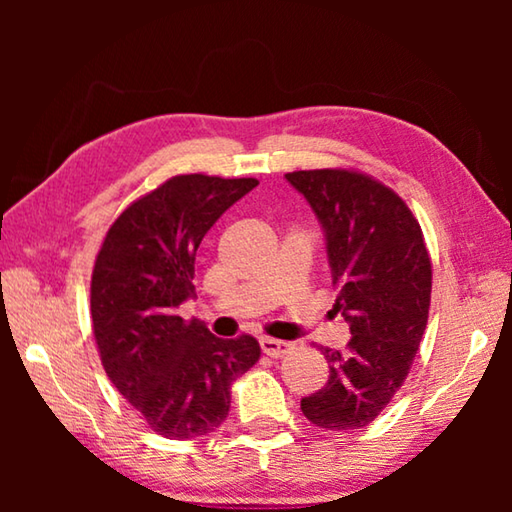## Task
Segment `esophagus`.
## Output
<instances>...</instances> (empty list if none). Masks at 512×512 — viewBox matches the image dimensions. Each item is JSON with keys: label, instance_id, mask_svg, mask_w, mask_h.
I'll return each mask as SVG.
<instances>
[{"label": "esophagus", "instance_id": "34e87169", "mask_svg": "<svg viewBox=\"0 0 512 512\" xmlns=\"http://www.w3.org/2000/svg\"><path fill=\"white\" fill-rule=\"evenodd\" d=\"M259 348H262V352L268 354V357H282V354H287L291 350V343L262 336V339H259Z\"/></svg>", "mask_w": 512, "mask_h": 512}]
</instances>
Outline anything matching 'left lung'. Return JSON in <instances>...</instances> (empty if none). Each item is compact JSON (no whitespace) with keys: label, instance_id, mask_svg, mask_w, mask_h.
Segmentation results:
<instances>
[{"label":"left lung","instance_id":"obj_1","mask_svg":"<svg viewBox=\"0 0 512 512\" xmlns=\"http://www.w3.org/2000/svg\"><path fill=\"white\" fill-rule=\"evenodd\" d=\"M284 178L323 228L334 311L352 334L345 352L323 348L329 379L300 409L327 431L368 427L400 391L427 327L431 259L420 223L393 189L357 171Z\"/></svg>","mask_w":512,"mask_h":512}]
</instances>
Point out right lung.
Segmentation results:
<instances>
[{
    "mask_svg": "<svg viewBox=\"0 0 512 512\" xmlns=\"http://www.w3.org/2000/svg\"><path fill=\"white\" fill-rule=\"evenodd\" d=\"M255 178L176 176L110 225L90 287L101 363L124 400L171 440L207 436L228 418L230 386L253 368V336L216 339L178 316L196 298L194 262L207 230Z\"/></svg>",
    "mask_w": 512,
    "mask_h": 512,
    "instance_id": "obj_1",
    "label": "right lung"
}]
</instances>
